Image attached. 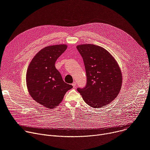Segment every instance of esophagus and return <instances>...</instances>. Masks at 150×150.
Listing matches in <instances>:
<instances>
[{"instance_id":"34e87169","label":"esophagus","mask_w":150,"mask_h":150,"mask_svg":"<svg viewBox=\"0 0 150 150\" xmlns=\"http://www.w3.org/2000/svg\"><path fill=\"white\" fill-rule=\"evenodd\" d=\"M72 86H73L74 88H75V87H76V82H74L72 83Z\"/></svg>"}]
</instances>
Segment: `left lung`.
<instances>
[{
	"label": "left lung",
	"instance_id": "left-lung-1",
	"mask_svg": "<svg viewBox=\"0 0 150 150\" xmlns=\"http://www.w3.org/2000/svg\"><path fill=\"white\" fill-rule=\"evenodd\" d=\"M85 65L87 83L77 91L83 100L93 108L110 104L118 95L122 83V75L118 63L105 49L91 44L76 47Z\"/></svg>",
	"mask_w": 150,
	"mask_h": 150
}]
</instances>
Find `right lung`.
<instances>
[{
    "mask_svg": "<svg viewBox=\"0 0 150 150\" xmlns=\"http://www.w3.org/2000/svg\"><path fill=\"white\" fill-rule=\"evenodd\" d=\"M67 49L66 45L49 46L40 50L28 66L26 82L31 97L49 109L57 106L72 85L63 81L55 67L58 57Z\"/></svg>",
    "mask_w": 150,
    "mask_h": 150,
    "instance_id": "right-lung-1",
    "label": "right lung"
}]
</instances>
